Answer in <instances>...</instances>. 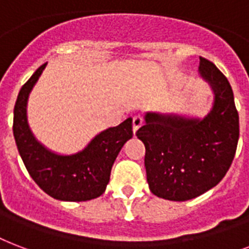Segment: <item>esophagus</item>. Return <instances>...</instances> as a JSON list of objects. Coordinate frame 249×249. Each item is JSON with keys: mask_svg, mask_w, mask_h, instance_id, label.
Wrapping results in <instances>:
<instances>
[{"mask_svg": "<svg viewBox=\"0 0 249 249\" xmlns=\"http://www.w3.org/2000/svg\"><path fill=\"white\" fill-rule=\"evenodd\" d=\"M142 124H143V119H142V116L136 115V116L133 117V132H137L138 129L142 126Z\"/></svg>", "mask_w": 249, "mask_h": 249, "instance_id": "1", "label": "esophagus"}]
</instances>
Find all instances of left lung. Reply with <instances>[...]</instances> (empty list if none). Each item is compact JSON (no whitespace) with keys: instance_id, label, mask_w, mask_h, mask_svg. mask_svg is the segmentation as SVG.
Wrapping results in <instances>:
<instances>
[{"instance_id":"obj_1","label":"left lung","mask_w":249,"mask_h":249,"mask_svg":"<svg viewBox=\"0 0 249 249\" xmlns=\"http://www.w3.org/2000/svg\"><path fill=\"white\" fill-rule=\"evenodd\" d=\"M200 71L213 87V109L204 120L146 113L137 136L145 145L146 178L155 196L187 201L215 187L234 160L239 113L223 73L204 57Z\"/></svg>"}]
</instances>
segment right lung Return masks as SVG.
Masks as SVG:
<instances>
[{
    "mask_svg": "<svg viewBox=\"0 0 249 249\" xmlns=\"http://www.w3.org/2000/svg\"><path fill=\"white\" fill-rule=\"evenodd\" d=\"M45 65L19 91L13 121L15 143L30 176L47 195L61 201L92 200L104 193L115 159L133 137L132 119L98 134L78 154L64 157L51 153L32 136L26 116L28 94Z\"/></svg>",
    "mask_w": 249,
    "mask_h": 249,
    "instance_id": "add662e5",
    "label": "right lung"
}]
</instances>
